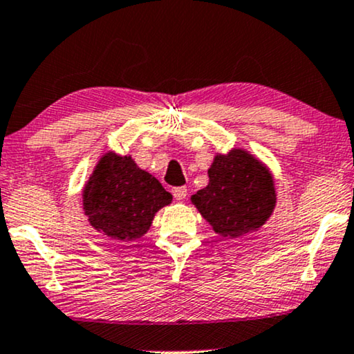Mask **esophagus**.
<instances>
[{"mask_svg": "<svg viewBox=\"0 0 354 354\" xmlns=\"http://www.w3.org/2000/svg\"><path fill=\"white\" fill-rule=\"evenodd\" d=\"M173 196L176 201H185L186 196H187V189L185 186H180V187H173Z\"/></svg>", "mask_w": 354, "mask_h": 354, "instance_id": "34e87169", "label": "esophagus"}]
</instances>
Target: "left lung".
Here are the masks:
<instances>
[{
    "mask_svg": "<svg viewBox=\"0 0 354 354\" xmlns=\"http://www.w3.org/2000/svg\"><path fill=\"white\" fill-rule=\"evenodd\" d=\"M215 233L239 238L257 232L277 204L273 176L261 160L243 149L216 153L209 185L191 197Z\"/></svg>",
    "mask_w": 354,
    "mask_h": 354,
    "instance_id": "obj_1",
    "label": "left lung"
}]
</instances>
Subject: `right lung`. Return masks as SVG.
Listing matches in <instances>:
<instances>
[{
	"label": "right lung",
	"instance_id": "1",
	"mask_svg": "<svg viewBox=\"0 0 354 354\" xmlns=\"http://www.w3.org/2000/svg\"><path fill=\"white\" fill-rule=\"evenodd\" d=\"M171 201L157 178L140 169L131 155L115 152L98 160L82 191L84 214L91 225L120 241L144 236L155 214Z\"/></svg>",
	"mask_w": 354,
	"mask_h": 354
}]
</instances>
